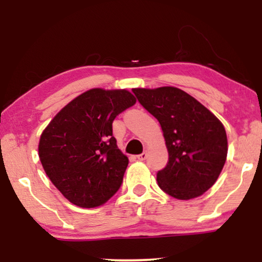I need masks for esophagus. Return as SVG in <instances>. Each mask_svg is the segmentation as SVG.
<instances>
[{"mask_svg": "<svg viewBox=\"0 0 262 262\" xmlns=\"http://www.w3.org/2000/svg\"><path fill=\"white\" fill-rule=\"evenodd\" d=\"M146 157H148V154H146V152L144 151V152H142L141 155H138L137 159H138L139 161H144V160L146 159Z\"/></svg>", "mask_w": 262, "mask_h": 262, "instance_id": "1", "label": "esophagus"}]
</instances>
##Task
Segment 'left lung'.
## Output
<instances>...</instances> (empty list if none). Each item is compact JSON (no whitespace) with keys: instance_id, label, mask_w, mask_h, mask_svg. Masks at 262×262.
I'll use <instances>...</instances> for the list:
<instances>
[{"instance_id":"1","label":"left lung","mask_w":262,"mask_h":262,"mask_svg":"<svg viewBox=\"0 0 262 262\" xmlns=\"http://www.w3.org/2000/svg\"><path fill=\"white\" fill-rule=\"evenodd\" d=\"M132 92L163 131L169 157L166 167L157 171L160 188L181 200L202 195L212 187L227 160L223 124L179 88H135Z\"/></svg>"}]
</instances>
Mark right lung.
<instances>
[{"label": "right lung", "instance_id": "right-lung-1", "mask_svg": "<svg viewBox=\"0 0 262 262\" xmlns=\"http://www.w3.org/2000/svg\"><path fill=\"white\" fill-rule=\"evenodd\" d=\"M135 103L125 89H91L60 110L41 134L42 168L70 203L96 207L120 188L128 159L118 149L112 124Z\"/></svg>", "mask_w": 262, "mask_h": 262}]
</instances>
